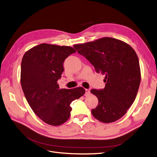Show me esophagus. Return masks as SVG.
Returning a JSON list of instances; mask_svg holds the SVG:
<instances>
[{
	"label": "esophagus",
	"instance_id": "esophagus-1",
	"mask_svg": "<svg viewBox=\"0 0 157 157\" xmlns=\"http://www.w3.org/2000/svg\"><path fill=\"white\" fill-rule=\"evenodd\" d=\"M90 93V91L89 89H85V96H89Z\"/></svg>",
	"mask_w": 157,
	"mask_h": 157
}]
</instances>
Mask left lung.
<instances>
[{
	"instance_id": "obj_1",
	"label": "left lung",
	"mask_w": 157,
	"mask_h": 157,
	"mask_svg": "<svg viewBox=\"0 0 157 157\" xmlns=\"http://www.w3.org/2000/svg\"><path fill=\"white\" fill-rule=\"evenodd\" d=\"M74 47L94 67L97 73L105 75V88L90 91L99 103L92 109L93 117L103 123L119 120L134 102L140 83V64L135 51L128 44L112 37Z\"/></svg>"
}]
</instances>
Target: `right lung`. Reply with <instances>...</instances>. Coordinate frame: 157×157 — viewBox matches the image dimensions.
<instances>
[{
  "instance_id": "obj_1",
  "label": "right lung",
  "mask_w": 157,
  "mask_h": 157,
  "mask_svg": "<svg viewBox=\"0 0 157 157\" xmlns=\"http://www.w3.org/2000/svg\"><path fill=\"white\" fill-rule=\"evenodd\" d=\"M76 52L72 47L43 43L27 51L21 62V83L26 99L44 122L57 126L67 121L72 101L84 95L83 87L59 89L57 81L66 58Z\"/></svg>"
}]
</instances>
